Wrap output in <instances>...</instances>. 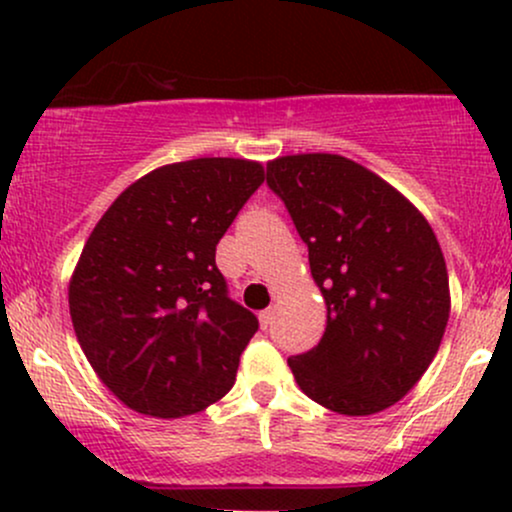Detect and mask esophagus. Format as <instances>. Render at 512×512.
Returning <instances> with one entry per match:
<instances>
[{
	"label": "esophagus",
	"mask_w": 512,
	"mask_h": 512,
	"mask_svg": "<svg viewBox=\"0 0 512 512\" xmlns=\"http://www.w3.org/2000/svg\"><path fill=\"white\" fill-rule=\"evenodd\" d=\"M272 320H274V310H272V308L262 310V313H260V325H262V330H267V327L272 325Z\"/></svg>",
	"instance_id": "1"
}]
</instances>
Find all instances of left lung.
Listing matches in <instances>:
<instances>
[{"label":"left lung","mask_w":512,"mask_h":512,"mask_svg":"<svg viewBox=\"0 0 512 512\" xmlns=\"http://www.w3.org/2000/svg\"><path fill=\"white\" fill-rule=\"evenodd\" d=\"M267 185L308 245L327 305L320 342L289 358L298 387L346 416L392 407L431 366L448 325L436 233L390 182L337 154L274 158Z\"/></svg>","instance_id":"1"}]
</instances>
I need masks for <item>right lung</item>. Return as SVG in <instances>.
<instances>
[{
	"label": "right lung",
	"mask_w": 512,
	"mask_h": 512,
	"mask_svg": "<svg viewBox=\"0 0 512 512\" xmlns=\"http://www.w3.org/2000/svg\"><path fill=\"white\" fill-rule=\"evenodd\" d=\"M264 182L245 158L151 170L96 223L69 281L76 339L139 414L180 419L231 390L260 322L228 298L216 245Z\"/></svg>",
	"instance_id": "add662e5"
}]
</instances>
